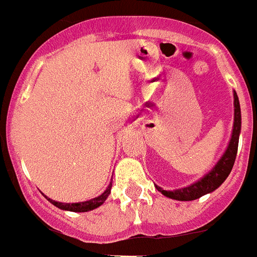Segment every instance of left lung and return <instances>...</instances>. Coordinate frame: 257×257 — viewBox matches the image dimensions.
<instances>
[{
	"label": "left lung",
	"instance_id": "8db88e82",
	"mask_svg": "<svg viewBox=\"0 0 257 257\" xmlns=\"http://www.w3.org/2000/svg\"><path fill=\"white\" fill-rule=\"evenodd\" d=\"M233 107H235V115H233L232 137H231V141H229L225 153L223 154L220 161L215 164V167L207 175L203 176L202 179L195 182L191 186L184 187V188L166 191L162 190L159 186H155L159 192H162L167 198L182 200V202L195 200V199H199L203 195L210 194V192L215 191L217 187L227 179V176L229 175V172H231L233 167V163H235L236 154H237V146H239V135L240 130H241V112H240L239 98H237V94L235 91H233Z\"/></svg>",
	"mask_w": 257,
	"mask_h": 257
}]
</instances>
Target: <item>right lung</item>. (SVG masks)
I'll list each match as a JSON object with an SVG mask.
<instances>
[{
  "mask_svg": "<svg viewBox=\"0 0 257 257\" xmlns=\"http://www.w3.org/2000/svg\"><path fill=\"white\" fill-rule=\"evenodd\" d=\"M111 186L112 183L110 182L108 187L106 188L103 194L99 195V196H96L94 199H90L87 202H79V203H59L55 202V200H51V199L47 198V200L51 203V204H54L55 207H58L61 210H66V211H73V212H87V211L95 210L96 207L102 206L104 203V200L107 199V196L111 192Z\"/></svg>",
  "mask_w": 257,
  "mask_h": 257,
  "instance_id": "add662e5",
  "label": "right lung"
}]
</instances>
